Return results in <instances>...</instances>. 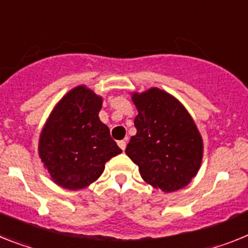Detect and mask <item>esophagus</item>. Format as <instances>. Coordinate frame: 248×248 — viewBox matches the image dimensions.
<instances>
[{
  "label": "esophagus",
  "instance_id": "34e87169",
  "mask_svg": "<svg viewBox=\"0 0 248 248\" xmlns=\"http://www.w3.org/2000/svg\"><path fill=\"white\" fill-rule=\"evenodd\" d=\"M118 145H119V148L122 150H125L126 148V141L125 140H119L118 141Z\"/></svg>",
  "mask_w": 248,
  "mask_h": 248
}]
</instances>
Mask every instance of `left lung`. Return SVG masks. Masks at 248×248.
<instances>
[{"mask_svg":"<svg viewBox=\"0 0 248 248\" xmlns=\"http://www.w3.org/2000/svg\"><path fill=\"white\" fill-rule=\"evenodd\" d=\"M138 109L137 134L125 153L138 164L141 178L163 192L186 187L201 167L203 143L185 107L172 95L150 89L133 95Z\"/></svg>","mask_w":248,"mask_h":248,"instance_id":"1","label":"left lung"}]
</instances>
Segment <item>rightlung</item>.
I'll return each instance as SVG.
<instances>
[{
	"label": "right lung",
	"instance_id": "add662e5",
	"mask_svg": "<svg viewBox=\"0 0 248 248\" xmlns=\"http://www.w3.org/2000/svg\"><path fill=\"white\" fill-rule=\"evenodd\" d=\"M101 98L78 86L56 105L40 135L39 153L56 185L66 189L88 187L105 163L122 153L99 120Z\"/></svg>",
	"mask_w": 248,
	"mask_h": 248
}]
</instances>
